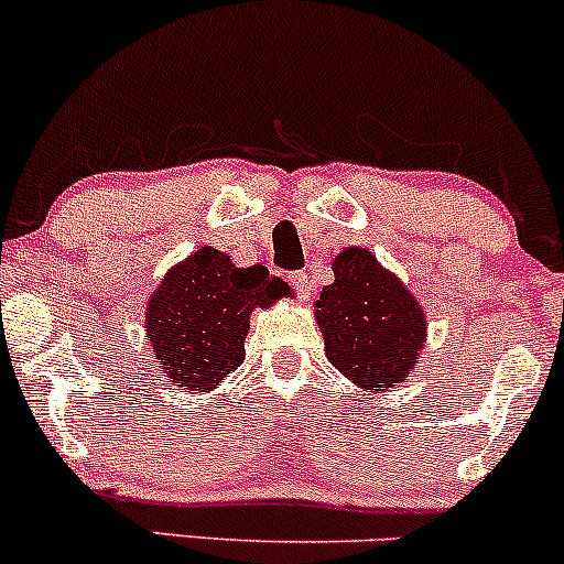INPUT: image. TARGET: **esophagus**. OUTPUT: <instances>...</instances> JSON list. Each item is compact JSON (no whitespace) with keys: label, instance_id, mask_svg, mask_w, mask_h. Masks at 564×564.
Listing matches in <instances>:
<instances>
[{"label":"esophagus","instance_id":"esophagus-1","mask_svg":"<svg viewBox=\"0 0 564 564\" xmlns=\"http://www.w3.org/2000/svg\"><path fill=\"white\" fill-rule=\"evenodd\" d=\"M289 283L296 289L300 300H307V296H310V281H307V273H304V270H296V273H291Z\"/></svg>","mask_w":564,"mask_h":564}]
</instances>
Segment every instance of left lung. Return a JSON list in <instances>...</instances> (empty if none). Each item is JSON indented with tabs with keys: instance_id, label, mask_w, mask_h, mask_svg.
<instances>
[{
	"instance_id": "8db88e82",
	"label": "left lung",
	"mask_w": 564,
	"mask_h": 564,
	"mask_svg": "<svg viewBox=\"0 0 564 564\" xmlns=\"http://www.w3.org/2000/svg\"><path fill=\"white\" fill-rule=\"evenodd\" d=\"M318 300L328 364L366 390L405 379L424 347L422 304L366 249H345Z\"/></svg>"
}]
</instances>
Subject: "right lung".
<instances>
[{
	"label": "right lung",
	"instance_id": "obj_1",
	"mask_svg": "<svg viewBox=\"0 0 564 564\" xmlns=\"http://www.w3.org/2000/svg\"><path fill=\"white\" fill-rule=\"evenodd\" d=\"M289 286L264 264L236 268L204 246L170 270L148 302V339L159 366L177 387L215 390L243 364V339L254 307H270Z\"/></svg>",
	"mask_w": 564,
	"mask_h": 564
}]
</instances>
